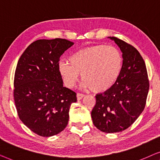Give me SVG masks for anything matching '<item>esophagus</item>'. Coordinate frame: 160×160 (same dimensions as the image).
<instances>
[{
	"label": "esophagus",
	"instance_id": "34e87169",
	"mask_svg": "<svg viewBox=\"0 0 160 160\" xmlns=\"http://www.w3.org/2000/svg\"><path fill=\"white\" fill-rule=\"evenodd\" d=\"M84 94L83 93H77V99H78V100H80L82 99V98L84 97Z\"/></svg>",
	"mask_w": 160,
	"mask_h": 160
}]
</instances>
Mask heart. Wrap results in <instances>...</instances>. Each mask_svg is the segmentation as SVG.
I'll return each mask as SVG.
<instances>
[{
    "mask_svg": "<svg viewBox=\"0 0 160 160\" xmlns=\"http://www.w3.org/2000/svg\"><path fill=\"white\" fill-rule=\"evenodd\" d=\"M123 58L120 51L110 45L98 44L80 49L69 58V63L61 61L58 72L68 88H72L81 74L83 86L95 92L109 89L118 78Z\"/></svg>",
    "mask_w": 160,
    "mask_h": 160,
    "instance_id": "heart-1",
    "label": "heart"
}]
</instances>
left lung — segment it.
Instances as JSON below:
<instances>
[{
	"instance_id": "left-lung-1",
	"label": "left lung",
	"mask_w": 160,
	"mask_h": 160,
	"mask_svg": "<svg viewBox=\"0 0 160 160\" xmlns=\"http://www.w3.org/2000/svg\"><path fill=\"white\" fill-rule=\"evenodd\" d=\"M109 38L123 53L122 68L116 82L96 95L91 118L100 131L113 133L127 129L143 111L149 80L144 60L137 49L116 37Z\"/></svg>"
}]
</instances>
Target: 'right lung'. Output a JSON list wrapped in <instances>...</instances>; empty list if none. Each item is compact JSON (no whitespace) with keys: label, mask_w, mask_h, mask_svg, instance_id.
Listing matches in <instances>:
<instances>
[{"label":"right lung","mask_w":160,"mask_h":160,"mask_svg":"<svg viewBox=\"0 0 160 160\" xmlns=\"http://www.w3.org/2000/svg\"><path fill=\"white\" fill-rule=\"evenodd\" d=\"M74 43L64 39H39L19 59L14 80V99L19 118L34 133L50 137L69 121L76 93L63 86L58 72L61 55Z\"/></svg>","instance_id":"1"}]
</instances>
